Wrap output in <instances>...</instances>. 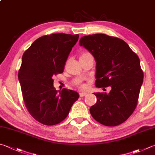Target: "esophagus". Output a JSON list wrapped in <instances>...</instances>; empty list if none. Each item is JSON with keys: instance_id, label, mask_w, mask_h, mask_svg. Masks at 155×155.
Listing matches in <instances>:
<instances>
[{"instance_id": "esophagus-1", "label": "esophagus", "mask_w": 155, "mask_h": 155, "mask_svg": "<svg viewBox=\"0 0 155 155\" xmlns=\"http://www.w3.org/2000/svg\"><path fill=\"white\" fill-rule=\"evenodd\" d=\"M86 94H87V93H86V92H80V97H84V96H85Z\"/></svg>"}]
</instances>
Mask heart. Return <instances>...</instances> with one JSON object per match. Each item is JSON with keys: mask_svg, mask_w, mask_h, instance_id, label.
I'll use <instances>...</instances> for the list:
<instances>
[{"mask_svg": "<svg viewBox=\"0 0 155 155\" xmlns=\"http://www.w3.org/2000/svg\"><path fill=\"white\" fill-rule=\"evenodd\" d=\"M90 54L89 52H84V53L81 55V57L85 56V55H87V54ZM78 84H79V85H80V87H81V88H85L86 86L84 85V84H80V83H78Z\"/></svg>", "mask_w": 155, "mask_h": 155, "instance_id": "heart-1", "label": "heart"}]
</instances>
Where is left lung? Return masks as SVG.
Listing matches in <instances>:
<instances>
[{"instance_id": "1", "label": "left lung", "mask_w": 155, "mask_h": 155, "mask_svg": "<svg viewBox=\"0 0 155 155\" xmlns=\"http://www.w3.org/2000/svg\"><path fill=\"white\" fill-rule=\"evenodd\" d=\"M80 45L94 56L98 87H111L109 94L96 92L90 109L92 117L107 126L124 123L135 110L144 74L139 57L123 40L97 34L81 37Z\"/></svg>"}]
</instances>
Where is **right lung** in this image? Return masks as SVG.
<instances>
[{"label": "right lung", "instance_id": "right-lung-1", "mask_svg": "<svg viewBox=\"0 0 155 155\" xmlns=\"http://www.w3.org/2000/svg\"><path fill=\"white\" fill-rule=\"evenodd\" d=\"M79 35L63 33L38 38L25 51L18 73L23 99L33 118L46 125L61 123L79 98L77 92L63 88L58 92L52 77L64 66Z\"/></svg>", "mask_w": 155, "mask_h": 155}]
</instances>
